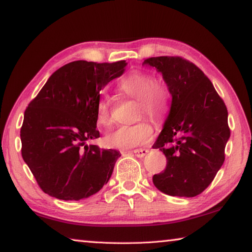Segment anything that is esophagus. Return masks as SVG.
Listing matches in <instances>:
<instances>
[{"instance_id": "esophagus-1", "label": "esophagus", "mask_w": 252, "mask_h": 252, "mask_svg": "<svg viewBox=\"0 0 252 252\" xmlns=\"http://www.w3.org/2000/svg\"><path fill=\"white\" fill-rule=\"evenodd\" d=\"M148 152H149L148 149H136V150H133L134 156L138 158H143Z\"/></svg>"}]
</instances>
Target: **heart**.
<instances>
[{"mask_svg": "<svg viewBox=\"0 0 252 252\" xmlns=\"http://www.w3.org/2000/svg\"><path fill=\"white\" fill-rule=\"evenodd\" d=\"M119 89L131 99L138 101L136 117L151 118L157 123L164 120L169 112L170 90L162 80L155 79L143 71H133L119 83ZM96 120L103 126L113 123V106L110 97L104 96L96 104ZM153 138V126L148 119H142L131 126H119L105 136L110 148L132 149L150 142Z\"/></svg>", "mask_w": 252, "mask_h": 252, "instance_id": "1", "label": "heart"}]
</instances>
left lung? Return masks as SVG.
I'll return each instance as SVG.
<instances>
[{"label":"left lung","instance_id":"obj_1","mask_svg":"<svg viewBox=\"0 0 252 252\" xmlns=\"http://www.w3.org/2000/svg\"><path fill=\"white\" fill-rule=\"evenodd\" d=\"M143 64L161 72L172 95L164 126L153 144L167 167L152 178L162 192L192 198L207 189L224 161L228 110L207 75L181 57H156Z\"/></svg>","mask_w":252,"mask_h":252}]
</instances>
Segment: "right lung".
Listing matches in <instances>:
<instances>
[{
  "instance_id": "add662e5",
  "label": "right lung",
  "mask_w": 252,
  "mask_h": 252,
  "mask_svg": "<svg viewBox=\"0 0 252 252\" xmlns=\"http://www.w3.org/2000/svg\"><path fill=\"white\" fill-rule=\"evenodd\" d=\"M126 65V61L67 63L29 103L21 127V152L46 194L81 200L108 183L120 152L87 142L100 136V91L122 75Z\"/></svg>"
}]
</instances>
